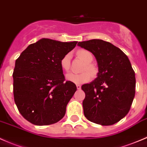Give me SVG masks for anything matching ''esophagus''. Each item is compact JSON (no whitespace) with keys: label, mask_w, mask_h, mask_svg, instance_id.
<instances>
[{"label":"esophagus","mask_w":147,"mask_h":147,"mask_svg":"<svg viewBox=\"0 0 147 147\" xmlns=\"http://www.w3.org/2000/svg\"><path fill=\"white\" fill-rule=\"evenodd\" d=\"M76 86H77V88H78V89H80V88H81V86L80 85H79V84H77L76 85Z\"/></svg>","instance_id":"1"}]
</instances>
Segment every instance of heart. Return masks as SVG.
Masks as SVG:
<instances>
[{
  "mask_svg": "<svg viewBox=\"0 0 147 147\" xmlns=\"http://www.w3.org/2000/svg\"><path fill=\"white\" fill-rule=\"evenodd\" d=\"M76 55L79 59H81L85 63V66L83 67L82 71H87V72H83L79 74L69 73L67 75V79L69 81L77 84L87 83L91 80L92 76H94L96 73V67L92 64L94 60L93 54L85 49H80L77 51ZM60 65L64 72H67L69 71L71 66L70 54H66L62 57V59H61ZM91 74L92 75L91 76Z\"/></svg>",
  "mask_w": 147,
  "mask_h": 147,
  "instance_id": "b5f03b06",
  "label": "heart"
}]
</instances>
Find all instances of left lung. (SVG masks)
<instances>
[{"mask_svg":"<svg viewBox=\"0 0 147 147\" xmlns=\"http://www.w3.org/2000/svg\"><path fill=\"white\" fill-rule=\"evenodd\" d=\"M78 45L92 52L98 64L97 78L81 86L86 94L84 116L98 125H114L127 114L136 93L135 72L129 60L119 48L101 39Z\"/></svg>","mask_w":147,"mask_h":147,"instance_id":"8db88e82","label":"left lung"}]
</instances>
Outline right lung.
<instances>
[{
    "label": "right lung",
    "mask_w": 147,
    "mask_h": 147,
    "mask_svg": "<svg viewBox=\"0 0 147 147\" xmlns=\"http://www.w3.org/2000/svg\"><path fill=\"white\" fill-rule=\"evenodd\" d=\"M77 43L42 39L30 45L16 60L12 74L14 100L29 122L49 125L64 116L77 87L65 80L60 61Z\"/></svg>",
    "instance_id": "1"
}]
</instances>
